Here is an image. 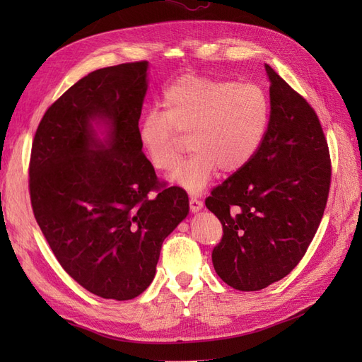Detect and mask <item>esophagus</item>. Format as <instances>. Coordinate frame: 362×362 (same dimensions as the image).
I'll return each mask as SVG.
<instances>
[{"mask_svg": "<svg viewBox=\"0 0 362 362\" xmlns=\"http://www.w3.org/2000/svg\"><path fill=\"white\" fill-rule=\"evenodd\" d=\"M202 206H204V202L201 199L196 198V196H190V211L192 213H198Z\"/></svg>", "mask_w": 362, "mask_h": 362, "instance_id": "34e87169", "label": "esophagus"}]
</instances>
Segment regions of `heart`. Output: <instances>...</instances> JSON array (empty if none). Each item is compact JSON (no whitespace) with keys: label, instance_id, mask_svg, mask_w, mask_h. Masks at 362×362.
<instances>
[{"label":"heart","instance_id":"heart-1","mask_svg":"<svg viewBox=\"0 0 362 362\" xmlns=\"http://www.w3.org/2000/svg\"><path fill=\"white\" fill-rule=\"evenodd\" d=\"M161 112L140 120L139 140L152 168L169 172L181 158V137L194 154L175 169L172 181L199 193L217 169L233 175L255 158L270 124V100L257 83L185 74L163 92Z\"/></svg>","mask_w":362,"mask_h":362}]
</instances>
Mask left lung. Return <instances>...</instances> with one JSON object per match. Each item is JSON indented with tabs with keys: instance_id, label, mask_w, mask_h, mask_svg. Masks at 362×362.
Instances as JSON below:
<instances>
[{
	"instance_id": "obj_1",
	"label": "left lung",
	"mask_w": 362,
	"mask_h": 362,
	"mask_svg": "<svg viewBox=\"0 0 362 362\" xmlns=\"http://www.w3.org/2000/svg\"><path fill=\"white\" fill-rule=\"evenodd\" d=\"M270 124L255 158L205 199L223 235L213 266L240 291H258L299 264L331 187L329 148L314 108L266 64Z\"/></svg>"
}]
</instances>
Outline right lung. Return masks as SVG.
Wrapping results in <instances>:
<instances>
[{
    "label": "right lung",
    "instance_id": "add662e5",
    "mask_svg": "<svg viewBox=\"0 0 362 362\" xmlns=\"http://www.w3.org/2000/svg\"><path fill=\"white\" fill-rule=\"evenodd\" d=\"M146 71L144 60L86 75L49 105L31 146L36 222L64 272L104 299L149 287L164 238L189 213L187 193L160 182L141 152ZM96 118L109 125L104 142Z\"/></svg>",
    "mask_w": 362,
    "mask_h": 362
}]
</instances>
